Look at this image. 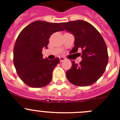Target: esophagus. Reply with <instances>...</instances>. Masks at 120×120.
<instances>
[{
	"label": "esophagus",
	"mask_w": 120,
	"mask_h": 120,
	"mask_svg": "<svg viewBox=\"0 0 120 120\" xmlns=\"http://www.w3.org/2000/svg\"><path fill=\"white\" fill-rule=\"evenodd\" d=\"M59 59H60V62H62V61H64V60L65 59V58H64V57H62V56H61L59 57Z\"/></svg>",
	"instance_id": "34e87169"
}]
</instances>
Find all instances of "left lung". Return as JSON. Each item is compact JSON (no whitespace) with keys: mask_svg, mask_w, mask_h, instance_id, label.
Returning <instances> with one entry per match:
<instances>
[{"mask_svg":"<svg viewBox=\"0 0 120 120\" xmlns=\"http://www.w3.org/2000/svg\"><path fill=\"white\" fill-rule=\"evenodd\" d=\"M67 31L75 36V46L71 53L82 50V60L79 64L72 61L66 76L72 84L86 86L95 83L102 76L108 62L107 46L102 36L94 26L83 20L61 23Z\"/></svg>","mask_w":120,"mask_h":120,"instance_id":"left-lung-1","label":"left lung"}]
</instances>
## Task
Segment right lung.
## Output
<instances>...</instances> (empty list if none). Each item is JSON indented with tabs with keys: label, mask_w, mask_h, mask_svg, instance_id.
Listing matches in <instances>:
<instances>
[{
	"label": "right lung",
	"mask_w": 120,
	"mask_h": 120,
	"mask_svg": "<svg viewBox=\"0 0 120 120\" xmlns=\"http://www.w3.org/2000/svg\"><path fill=\"white\" fill-rule=\"evenodd\" d=\"M64 29L58 23L36 21L28 24L18 36L14 47L13 61L21 80L32 88L47 85L59 58L43 59L42 50L48 49L49 39L55 32Z\"/></svg>",
	"instance_id": "1"
}]
</instances>
